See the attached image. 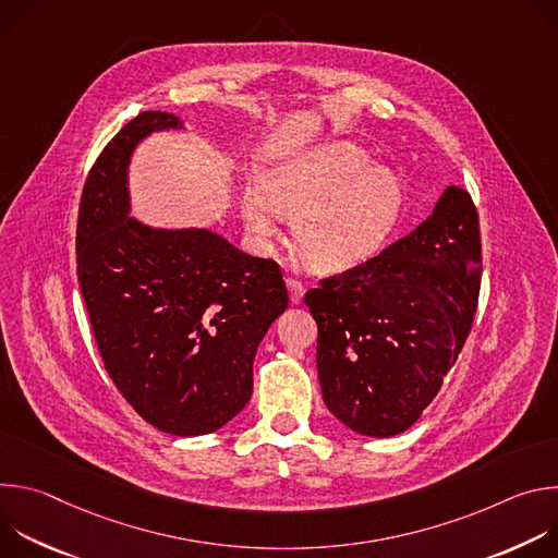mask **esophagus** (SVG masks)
I'll return each instance as SVG.
<instances>
[{
  "label": "esophagus",
  "instance_id": "esophagus-1",
  "mask_svg": "<svg viewBox=\"0 0 558 558\" xmlns=\"http://www.w3.org/2000/svg\"><path fill=\"white\" fill-rule=\"evenodd\" d=\"M287 289H289L291 302H293V304H300V302H302V295H304V287H302L298 280L289 278V280H287Z\"/></svg>",
  "mask_w": 558,
  "mask_h": 558
}]
</instances>
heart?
I'll use <instances>...</instances> for the list:
<instances>
[{
	"mask_svg": "<svg viewBox=\"0 0 558 558\" xmlns=\"http://www.w3.org/2000/svg\"><path fill=\"white\" fill-rule=\"evenodd\" d=\"M407 190L395 170L373 166L371 154L333 141L289 156L250 187L241 216L252 241L269 247L280 216L295 220V243L317 271H347L377 256L404 216Z\"/></svg>",
	"mask_w": 558,
	"mask_h": 558,
	"instance_id": "obj_1",
	"label": "heart"
}]
</instances>
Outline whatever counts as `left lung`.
<instances>
[{"label":"left lung","mask_w":558,"mask_h":558,"mask_svg":"<svg viewBox=\"0 0 558 558\" xmlns=\"http://www.w3.org/2000/svg\"><path fill=\"white\" fill-rule=\"evenodd\" d=\"M320 284L304 302L317 323L327 409L366 437L409 430L435 400L476 313L482 235L470 194L446 187L409 235Z\"/></svg>","instance_id":"1"}]
</instances>
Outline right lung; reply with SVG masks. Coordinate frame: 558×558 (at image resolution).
<instances>
[{
	"label": "right lung",
	"mask_w": 558,
	"mask_h": 558,
	"mask_svg": "<svg viewBox=\"0 0 558 558\" xmlns=\"http://www.w3.org/2000/svg\"><path fill=\"white\" fill-rule=\"evenodd\" d=\"M170 112H141L101 151L76 222V276L106 371L154 428L196 437L222 428L254 390V357L287 308L274 260L201 229L130 216L136 145L181 130Z\"/></svg>",
	"instance_id": "obj_1"
}]
</instances>
